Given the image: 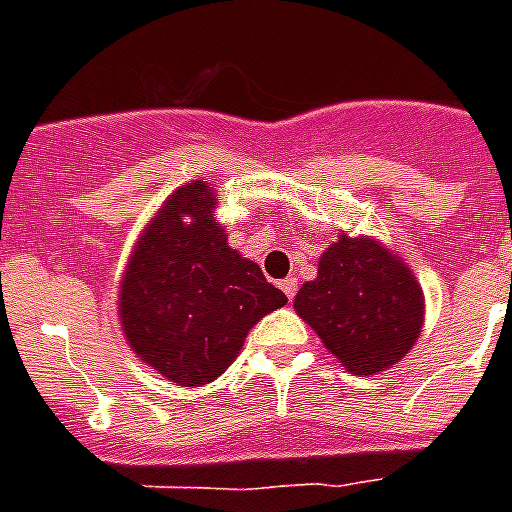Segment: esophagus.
<instances>
[{"label":"esophagus","mask_w":512,"mask_h":512,"mask_svg":"<svg viewBox=\"0 0 512 512\" xmlns=\"http://www.w3.org/2000/svg\"><path fill=\"white\" fill-rule=\"evenodd\" d=\"M280 287H282V293H285L287 298H293L295 290H298V280H295V277H287V280L280 282Z\"/></svg>","instance_id":"esophagus-1"}]
</instances>
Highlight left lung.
<instances>
[{
  "label": "left lung",
  "mask_w": 512,
  "mask_h": 512,
  "mask_svg": "<svg viewBox=\"0 0 512 512\" xmlns=\"http://www.w3.org/2000/svg\"><path fill=\"white\" fill-rule=\"evenodd\" d=\"M293 308L358 377L392 369L424 332L421 282L400 253L371 235L340 232L319 256L314 280L295 293Z\"/></svg>",
  "instance_id": "1"
}]
</instances>
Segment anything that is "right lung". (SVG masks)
Here are the masks:
<instances>
[{
	"label": "right lung",
	"instance_id": "1",
	"mask_svg": "<svg viewBox=\"0 0 512 512\" xmlns=\"http://www.w3.org/2000/svg\"><path fill=\"white\" fill-rule=\"evenodd\" d=\"M217 204L206 180L172 190L133 243L120 280L122 335L180 387L222 377L248 332L287 303L259 264L227 243Z\"/></svg>",
	"mask_w": 512,
	"mask_h": 512
}]
</instances>
